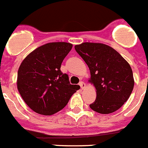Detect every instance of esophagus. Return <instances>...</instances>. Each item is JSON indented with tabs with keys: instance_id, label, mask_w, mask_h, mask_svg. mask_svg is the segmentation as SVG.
Segmentation results:
<instances>
[{
	"instance_id": "esophagus-1",
	"label": "esophagus",
	"mask_w": 148,
	"mask_h": 148,
	"mask_svg": "<svg viewBox=\"0 0 148 148\" xmlns=\"http://www.w3.org/2000/svg\"><path fill=\"white\" fill-rule=\"evenodd\" d=\"M79 85H80V87H81L82 89H84L85 87H86L85 83L83 82H79Z\"/></svg>"
}]
</instances>
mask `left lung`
<instances>
[{
  "label": "left lung",
  "instance_id": "1",
  "mask_svg": "<svg viewBox=\"0 0 148 148\" xmlns=\"http://www.w3.org/2000/svg\"><path fill=\"white\" fill-rule=\"evenodd\" d=\"M75 49L88 66V82L96 88L97 97L91 109L101 114L119 110L130 97L135 84L129 63L104 44L85 42L75 45Z\"/></svg>",
  "mask_w": 148,
  "mask_h": 148
}]
</instances>
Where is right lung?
I'll return each instance as SVG.
<instances>
[{"label":"right lung","mask_w":148,"mask_h":148,"mask_svg":"<svg viewBox=\"0 0 148 148\" xmlns=\"http://www.w3.org/2000/svg\"><path fill=\"white\" fill-rule=\"evenodd\" d=\"M67 42H51L40 46L25 57L17 74V88L23 101L35 113L51 116L68 103L77 90L67 74L60 70L61 63L71 51Z\"/></svg>","instance_id":"1"}]
</instances>
